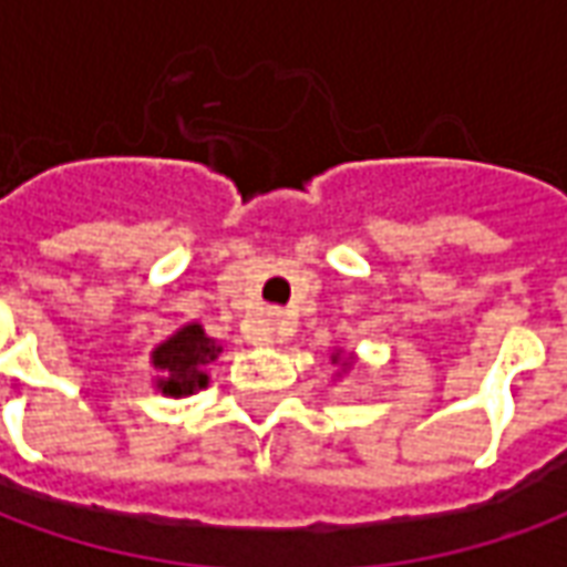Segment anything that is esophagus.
Segmentation results:
<instances>
[{
  "mask_svg": "<svg viewBox=\"0 0 567 567\" xmlns=\"http://www.w3.org/2000/svg\"><path fill=\"white\" fill-rule=\"evenodd\" d=\"M279 324H282V312H270V319H267V328L260 333L258 340H272L276 331H279Z\"/></svg>",
  "mask_w": 567,
  "mask_h": 567,
  "instance_id": "1",
  "label": "esophagus"
}]
</instances>
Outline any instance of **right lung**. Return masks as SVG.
<instances>
[{"mask_svg":"<svg viewBox=\"0 0 567 567\" xmlns=\"http://www.w3.org/2000/svg\"><path fill=\"white\" fill-rule=\"evenodd\" d=\"M221 349L209 340L199 324H187L182 331L169 337L166 343L154 349V368L163 370L161 389L163 394H194L197 389H206V364L218 355Z\"/></svg>","mask_w":567,"mask_h":567,"instance_id":"add662e5","label":"right lung"}]
</instances>
